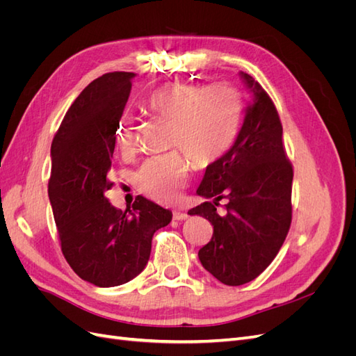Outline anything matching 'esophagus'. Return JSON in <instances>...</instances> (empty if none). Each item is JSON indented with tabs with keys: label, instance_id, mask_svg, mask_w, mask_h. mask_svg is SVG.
<instances>
[{
	"label": "esophagus",
	"instance_id": "obj_1",
	"mask_svg": "<svg viewBox=\"0 0 356 356\" xmlns=\"http://www.w3.org/2000/svg\"><path fill=\"white\" fill-rule=\"evenodd\" d=\"M187 218H188V213L186 211H174V220L182 221V220H187Z\"/></svg>",
	"mask_w": 356,
	"mask_h": 356
}]
</instances>
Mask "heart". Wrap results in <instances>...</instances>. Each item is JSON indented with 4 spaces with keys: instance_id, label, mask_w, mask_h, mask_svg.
Here are the masks:
<instances>
[{
    "instance_id": "1",
    "label": "heart",
    "mask_w": 356,
    "mask_h": 356,
    "mask_svg": "<svg viewBox=\"0 0 356 356\" xmlns=\"http://www.w3.org/2000/svg\"><path fill=\"white\" fill-rule=\"evenodd\" d=\"M144 106L152 115L170 123L169 147L178 148L148 159L138 172L139 190L157 202L175 200L187 184L191 160L199 168L217 163L229 153L241 131V95L225 83L203 88L193 83H168L149 95ZM117 145L123 153L134 149L131 123L118 127Z\"/></svg>"
}]
</instances>
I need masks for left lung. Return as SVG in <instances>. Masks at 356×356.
Returning a JSON list of instances; mask_svg holds the SVG:
<instances>
[{"label": "left lung", "instance_id": "left-lung-1", "mask_svg": "<svg viewBox=\"0 0 356 356\" xmlns=\"http://www.w3.org/2000/svg\"><path fill=\"white\" fill-rule=\"evenodd\" d=\"M252 102L229 153L207 168L197 195L208 199L188 211L213 225L199 260L220 282H251L270 264L286 238L293 204V165L282 144V124L270 96L250 74L241 72ZM225 198L226 212L216 207Z\"/></svg>", "mask_w": 356, "mask_h": 356}]
</instances>
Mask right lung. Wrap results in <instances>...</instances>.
Listing matches in <instances>:
<instances>
[{
    "label": "right lung",
    "instance_id": "add662e5",
    "mask_svg": "<svg viewBox=\"0 0 356 356\" xmlns=\"http://www.w3.org/2000/svg\"><path fill=\"white\" fill-rule=\"evenodd\" d=\"M134 72H108L93 80L70 110L51 143L49 199L60 248L83 281L108 288L144 270L153 234L172 212L138 196L120 211L105 197L115 132L132 89Z\"/></svg>",
    "mask_w": 356,
    "mask_h": 356
}]
</instances>
